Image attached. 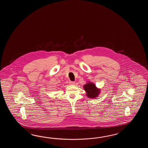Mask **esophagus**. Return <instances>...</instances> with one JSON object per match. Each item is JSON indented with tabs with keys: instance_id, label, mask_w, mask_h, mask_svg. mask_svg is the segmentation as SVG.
<instances>
[{
	"instance_id": "34e87169",
	"label": "esophagus",
	"mask_w": 148,
	"mask_h": 148,
	"mask_svg": "<svg viewBox=\"0 0 148 148\" xmlns=\"http://www.w3.org/2000/svg\"><path fill=\"white\" fill-rule=\"evenodd\" d=\"M69 84L71 85H73L75 84V82H69Z\"/></svg>"
}]
</instances>
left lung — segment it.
<instances>
[{"label": "left lung", "mask_w": 148, "mask_h": 148, "mask_svg": "<svg viewBox=\"0 0 148 148\" xmlns=\"http://www.w3.org/2000/svg\"><path fill=\"white\" fill-rule=\"evenodd\" d=\"M84 88L87 93V97L90 98H95L97 97L100 92V89H98L96 85L91 82H87V84L84 86Z\"/></svg>", "instance_id": "8db88e82"}]
</instances>
